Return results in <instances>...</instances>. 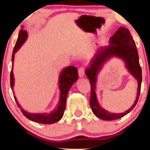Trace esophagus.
I'll return each instance as SVG.
<instances>
[{
  "instance_id": "1",
  "label": "esophagus",
  "mask_w": 150,
  "mask_h": 150,
  "mask_svg": "<svg viewBox=\"0 0 150 150\" xmlns=\"http://www.w3.org/2000/svg\"><path fill=\"white\" fill-rule=\"evenodd\" d=\"M79 75L80 77H83L85 76V69L84 67H81L79 69Z\"/></svg>"
}]
</instances>
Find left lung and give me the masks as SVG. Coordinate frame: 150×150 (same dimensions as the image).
Wrapping results in <instances>:
<instances>
[{
    "instance_id": "left-lung-1",
    "label": "left lung",
    "mask_w": 150,
    "mask_h": 150,
    "mask_svg": "<svg viewBox=\"0 0 150 150\" xmlns=\"http://www.w3.org/2000/svg\"><path fill=\"white\" fill-rule=\"evenodd\" d=\"M112 57H117L125 62L128 71L137 81L138 88L136 100L128 110L121 114L110 113L102 108L98 102L96 95V84L98 74L106 61ZM85 74L89 80L91 87L90 106L94 115L103 120L111 121L120 119L130 112L138 102L142 82V71L139 64L138 51L135 42L128 29L121 26L109 40V45L102 47L96 51L93 58L85 69Z\"/></svg>"
}]
</instances>
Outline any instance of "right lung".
Returning <instances> with one entry per match:
<instances>
[{"mask_svg": "<svg viewBox=\"0 0 150 150\" xmlns=\"http://www.w3.org/2000/svg\"><path fill=\"white\" fill-rule=\"evenodd\" d=\"M28 38V33L24 29V26H22L19 32L17 42L14 46L13 53H12V67L11 74H10V83H11V87L12 91L13 92L14 87V76L13 72V61L15 54L21 46L24 44ZM79 79L77 69L74 66H67L63 69L60 72L59 76V88L60 90V95H59V100L58 104H57L54 110L49 112H44V113H32L26 110H24L21 105L18 103V100L14 95V99H15L16 103H17L18 107L20 108L21 111L24 116L28 120L33 121V122L40 123L44 124H54L55 122H59L61 118L63 117L64 110L65 109V104H66V99L67 94L70 89L71 86L74 83L77 81Z\"/></svg>", "mask_w": 150, "mask_h": 150, "instance_id": "obj_1", "label": "right lung"}]
</instances>
